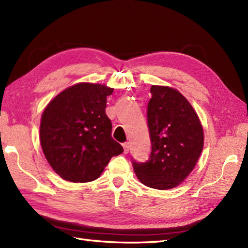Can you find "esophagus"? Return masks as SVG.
<instances>
[{
  "instance_id": "1",
  "label": "esophagus",
  "mask_w": 248,
  "mask_h": 248,
  "mask_svg": "<svg viewBox=\"0 0 248 248\" xmlns=\"http://www.w3.org/2000/svg\"><path fill=\"white\" fill-rule=\"evenodd\" d=\"M123 147H124V153H128L130 150V143L129 142H124L123 143Z\"/></svg>"
}]
</instances>
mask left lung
Instances as JSON below:
<instances>
[{"label": "left lung", "mask_w": 248, "mask_h": 248, "mask_svg": "<svg viewBox=\"0 0 248 248\" xmlns=\"http://www.w3.org/2000/svg\"><path fill=\"white\" fill-rule=\"evenodd\" d=\"M147 108L151 140L146 163L132 160L143 185L154 189L174 188L194 168L204 146L203 128L197 112L180 92L169 86H151Z\"/></svg>", "instance_id": "8db88e82"}]
</instances>
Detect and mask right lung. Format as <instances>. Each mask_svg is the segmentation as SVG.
I'll return each mask as SVG.
<instances>
[{"mask_svg":"<svg viewBox=\"0 0 248 248\" xmlns=\"http://www.w3.org/2000/svg\"><path fill=\"white\" fill-rule=\"evenodd\" d=\"M106 85L78 83L51 100L42 114L40 141L51 168L63 180L86 183L100 176L113 156L124 152L112 137L106 114Z\"/></svg>","mask_w":248,"mask_h":248,"instance_id":"right-lung-1","label":"right lung"}]
</instances>
